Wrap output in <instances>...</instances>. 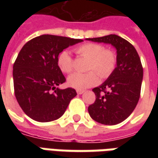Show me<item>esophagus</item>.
Wrapping results in <instances>:
<instances>
[{"label": "esophagus", "instance_id": "34e87169", "mask_svg": "<svg viewBox=\"0 0 158 158\" xmlns=\"http://www.w3.org/2000/svg\"><path fill=\"white\" fill-rule=\"evenodd\" d=\"M76 91H77V94H79V95H81L85 92V90H82V89H77Z\"/></svg>", "mask_w": 158, "mask_h": 158}]
</instances>
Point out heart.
I'll use <instances>...</instances> for the list:
<instances>
[{"label":"heart","mask_w":158,"mask_h":158,"mask_svg":"<svg viewBox=\"0 0 158 158\" xmlns=\"http://www.w3.org/2000/svg\"><path fill=\"white\" fill-rule=\"evenodd\" d=\"M77 55L88 59L85 69L89 72L75 73L68 79L69 86L77 89H85L96 85L99 82L97 74L105 79L112 75L117 66L116 52L98 43H85L75 49ZM56 63L59 69L64 73H70L73 70L74 62L71 54L62 51L58 54Z\"/></svg>","instance_id":"heart-1"}]
</instances>
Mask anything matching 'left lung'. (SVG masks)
I'll return each mask as SVG.
<instances>
[{
    "mask_svg": "<svg viewBox=\"0 0 158 158\" xmlns=\"http://www.w3.org/2000/svg\"><path fill=\"white\" fill-rule=\"evenodd\" d=\"M87 40L109 43L117 49L116 69L102 85L92 89L96 101L88 107L95 121L115 125L125 120L139 102L143 79L140 58L132 44L116 35Z\"/></svg>",
    "mask_w": 158,
    "mask_h": 158,
    "instance_id": "8db88e82",
    "label": "left lung"
}]
</instances>
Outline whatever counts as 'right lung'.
<instances>
[{"label":"right lung","mask_w":158,"mask_h":158,"mask_svg":"<svg viewBox=\"0 0 158 158\" xmlns=\"http://www.w3.org/2000/svg\"><path fill=\"white\" fill-rule=\"evenodd\" d=\"M81 41L43 35L23 46L13 64V85L19 106L30 118L42 123L58 119L76 96L73 88H56L66 81L56 58L64 49Z\"/></svg>","instance_id":"obj_1"}]
</instances>
